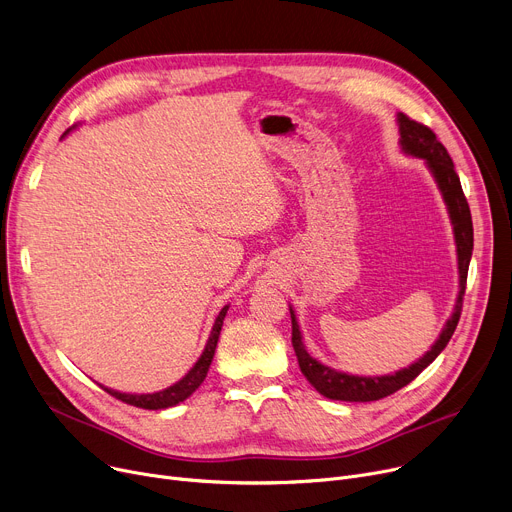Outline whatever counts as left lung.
<instances>
[{"label": "left lung", "mask_w": 512, "mask_h": 512, "mask_svg": "<svg viewBox=\"0 0 512 512\" xmlns=\"http://www.w3.org/2000/svg\"><path fill=\"white\" fill-rule=\"evenodd\" d=\"M400 122V145L407 153L415 157H423L427 161L429 170L436 176L440 191L444 195V201L450 211V220L454 226V238H456V253H459V276H461V290H459V299H456L454 313L446 321V326L432 346V351L425 353L417 363L411 367L396 371L394 375H382V378H359V375H348L340 373L332 367L321 365L315 361L303 346V338L299 332L297 317H294V311L290 309V319H292V346L294 353H297L299 367L303 371L309 384L326 398L332 400H346V402H371V400H380L396 390L405 388L411 384L417 375L432 363L448 344L452 338L456 324L461 319L463 311V297H465V288H467V272H469V261H471V251H473V222H471V209L467 203V197L463 193V186L459 180V174L454 170L452 159L446 151V147L438 141L436 132L417 122L411 120L407 114H398Z\"/></svg>", "instance_id": "left-lung-1"}]
</instances>
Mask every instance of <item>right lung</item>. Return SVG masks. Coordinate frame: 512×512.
<instances>
[{
	"mask_svg": "<svg viewBox=\"0 0 512 512\" xmlns=\"http://www.w3.org/2000/svg\"><path fill=\"white\" fill-rule=\"evenodd\" d=\"M226 311H228V305L220 311L218 319H215L213 324V330L209 334V340L205 344V351L201 355V359L195 363V367L188 371L184 378L180 382H176L174 386L161 390V392H155V394H124V392H116V390H107L103 388L107 394H112L114 398L126 402V405H132V407H139V409H149V411H157V409H168V407H174L178 405V402L186 400L188 396H191L205 380V375L209 371V365L213 361V355H215V346H218V338H220V332H222V326H224V317H226Z\"/></svg>",
	"mask_w": 512,
	"mask_h": 512,
	"instance_id": "right-lung-1",
	"label": "right lung"
}]
</instances>
